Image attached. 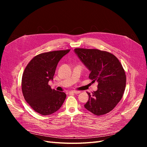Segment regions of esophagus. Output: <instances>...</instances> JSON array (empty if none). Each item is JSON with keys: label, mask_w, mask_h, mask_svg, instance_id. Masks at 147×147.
Here are the masks:
<instances>
[{"label": "esophagus", "mask_w": 147, "mask_h": 147, "mask_svg": "<svg viewBox=\"0 0 147 147\" xmlns=\"http://www.w3.org/2000/svg\"><path fill=\"white\" fill-rule=\"evenodd\" d=\"M70 92L74 93V94H79V93H80V91H70Z\"/></svg>", "instance_id": "esophagus-1"}]
</instances>
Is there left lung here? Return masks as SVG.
Instances as JSON below:
<instances>
[{"label": "left lung", "instance_id": "1", "mask_svg": "<svg viewBox=\"0 0 147 147\" xmlns=\"http://www.w3.org/2000/svg\"><path fill=\"white\" fill-rule=\"evenodd\" d=\"M74 52L90 70L89 78L98 83L97 90L91 94L84 108L97 116L109 113L121 99L126 77L116 56L97 49L75 48Z\"/></svg>", "mask_w": 147, "mask_h": 147}]
</instances>
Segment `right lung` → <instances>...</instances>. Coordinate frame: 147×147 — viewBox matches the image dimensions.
<instances>
[{"mask_svg":"<svg viewBox=\"0 0 147 147\" xmlns=\"http://www.w3.org/2000/svg\"><path fill=\"white\" fill-rule=\"evenodd\" d=\"M69 51L42 53L35 56L26 66L22 77V91L26 102L36 112L51 115L63 104L65 93L52 90L48 82L53 80L59 61Z\"/></svg>","mask_w":147,"mask_h":147,"instance_id":"1","label":"right lung"}]
</instances>
